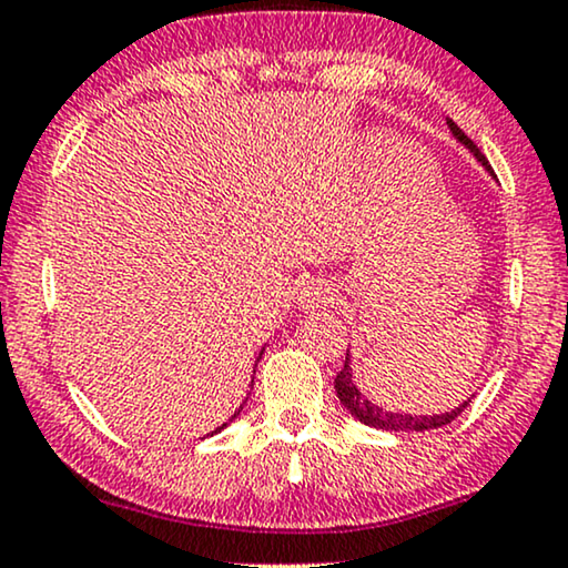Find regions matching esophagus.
I'll return each mask as SVG.
<instances>
[{
  "instance_id": "1",
  "label": "esophagus",
  "mask_w": 568,
  "mask_h": 568,
  "mask_svg": "<svg viewBox=\"0 0 568 568\" xmlns=\"http://www.w3.org/2000/svg\"><path fill=\"white\" fill-rule=\"evenodd\" d=\"M334 300V290H331L328 282H323V278H313V282L305 284V290L300 292V302L302 307H321V305H328V302Z\"/></svg>"
}]
</instances>
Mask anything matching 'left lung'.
Segmentation results:
<instances>
[{
  "instance_id": "1",
  "label": "left lung",
  "mask_w": 568,
  "mask_h": 568,
  "mask_svg": "<svg viewBox=\"0 0 568 568\" xmlns=\"http://www.w3.org/2000/svg\"><path fill=\"white\" fill-rule=\"evenodd\" d=\"M446 124H448V130L454 132V138L459 140L462 145H467V149L473 151V156L480 161V164L493 174L488 159L483 156L480 149H477L473 140H469L459 128H456L454 120H446ZM334 386H336L338 402L344 404V409H347L352 417L359 419V423H363V425H371V428L396 430V433H399V430L402 433H423V430H433V428H444V425H448V423H452V419L459 417L462 412L467 409V404L473 402V399L462 402L459 407H454L452 412H440V415H402V412L381 409L378 404H373L371 399H367V396H363V392H359V388H357V383L352 381L349 352H347V357H344V367H342V371H338Z\"/></svg>"
}]
</instances>
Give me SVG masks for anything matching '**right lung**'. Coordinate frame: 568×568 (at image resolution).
Masks as SVG:
<instances>
[{
  "label": "right lung",
  "mask_w": 568,
  "mask_h": 568,
  "mask_svg": "<svg viewBox=\"0 0 568 568\" xmlns=\"http://www.w3.org/2000/svg\"><path fill=\"white\" fill-rule=\"evenodd\" d=\"M261 355H263V352H261ZM242 407H245V404H242ZM242 407H240V409H237V412H234V415H232V419H234V417H237V415H240V412H242ZM224 428H226V423H224V425H221V428H216V430H213V433H219V430H224ZM213 433H211V436H213Z\"/></svg>",
  "instance_id": "obj_1"
}]
</instances>
